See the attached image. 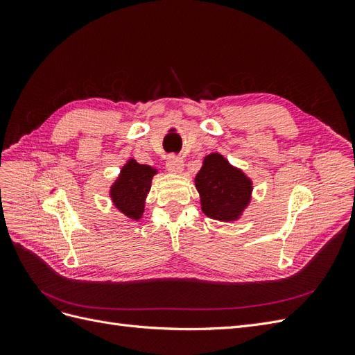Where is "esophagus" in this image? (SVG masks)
<instances>
[{
  "label": "esophagus",
  "instance_id": "34e87169",
  "mask_svg": "<svg viewBox=\"0 0 355 355\" xmlns=\"http://www.w3.org/2000/svg\"><path fill=\"white\" fill-rule=\"evenodd\" d=\"M166 167L171 173H182V170H184V159L180 157H170L167 159Z\"/></svg>",
  "mask_w": 355,
  "mask_h": 355
}]
</instances>
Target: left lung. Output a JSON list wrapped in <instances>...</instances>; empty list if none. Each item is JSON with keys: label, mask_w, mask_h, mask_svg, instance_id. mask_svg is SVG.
Listing matches in <instances>:
<instances>
[{"label": "left lung", "mask_w": 355, "mask_h": 355, "mask_svg": "<svg viewBox=\"0 0 355 355\" xmlns=\"http://www.w3.org/2000/svg\"><path fill=\"white\" fill-rule=\"evenodd\" d=\"M196 188L206 216L225 222L237 220L252 196V180L218 153L204 158Z\"/></svg>", "instance_id": "left-lung-1"}]
</instances>
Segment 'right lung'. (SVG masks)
I'll return each mask as SVG.
<instances>
[{
    "instance_id": "obj_1",
    "label": "right lung",
    "mask_w": 355,
    "mask_h": 355,
    "mask_svg": "<svg viewBox=\"0 0 355 355\" xmlns=\"http://www.w3.org/2000/svg\"><path fill=\"white\" fill-rule=\"evenodd\" d=\"M155 173V168L139 164L133 158L128 159L110 191L114 206L127 218L135 220L141 219L145 210V198L151 189V182Z\"/></svg>"
}]
</instances>
